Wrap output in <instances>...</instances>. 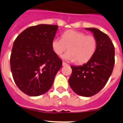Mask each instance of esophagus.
Listing matches in <instances>:
<instances>
[{
    "label": "esophagus",
    "instance_id": "1",
    "mask_svg": "<svg viewBox=\"0 0 123 123\" xmlns=\"http://www.w3.org/2000/svg\"><path fill=\"white\" fill-rule=\"evenodd\" d=\"M68 64L67 63H66L65 62H62V66H68Z\"/></svg>",
    "mask_w": 123,
    "mask_h": 123
}]
</instances>
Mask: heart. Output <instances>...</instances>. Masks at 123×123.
<instances>
[{
	"mask_svg": "<svg viewBox=\"0 0 123 123\" xmlns=\"http://www.w3.org/2000/svg\"><path fill=\"white\" fill-rule=\"evenodd\" d=\"M97 47V39L94 36L73 30L66 31L62 33L61 39L54 38L52 41V50L57 55H61L68 48L69 51L64 55L63 59L79 64L89 61Z\"/></svg>",
	"mask_w": 123,
	"mask_h": 123,
	"instance_id": "b5f03b06",
	"label": "heart"
}]
</instances>
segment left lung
I'll list each match as a JSON object with an SVG mask.
<instances>
[{
    "instance_id": "8db88e82",
    "label": "left lung",
    "mask_w": 123,
    "mask_h": 123,
    "mask_svg": "<svg viewBox=\"0 0 123 123\" xmlns=\"http://www.w3.org/2000/svg\"><path fill=\"white\" fill-rule=\"evenodd\" d=\"M98 41L97 50L91 59L82 66H71L69 84L75 93L89 97L97 94L109 80L115 63L114 46L110 37L96 28H86Z\"/></svg>"
}]
</instances>
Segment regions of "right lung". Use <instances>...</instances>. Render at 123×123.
<instances>
[{
	"label": "right lung",
	"mask_w": 123,
	"mask_h": 123,
	"mask_svg": "<svg viewBox=\"0 0 123 123\" xmlns=\"http://www.w3.org/2000/svg\"><path fill=\"white\" fill-rule=\"evenodd\" d=\"M58 26L40 24L30 27L17 36L10 57L11 70L16 86L31 96L46 93L62 64L54 52L52 41Z\"/></svg>",
	"instance_id": "right-lung-1"
}]
</instances>
